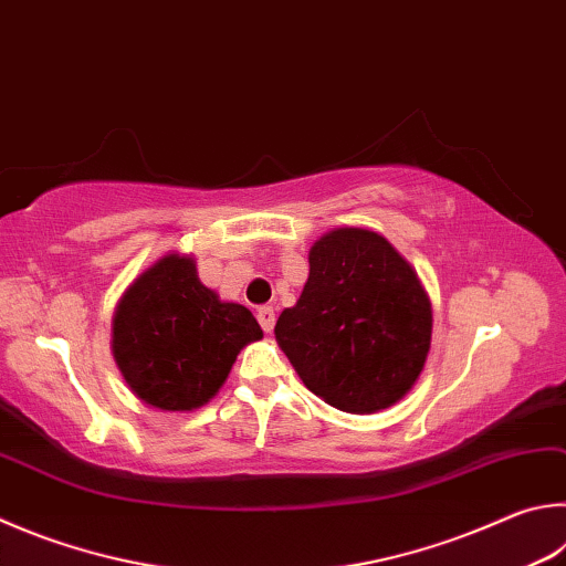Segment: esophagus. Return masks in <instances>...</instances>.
<instances>
[{"instance_id":"obj_1","label":"esophagus","mask_w":566,"mask_h":566,"mask_svg":"<svg viewBox=\"0 0 566 566\" xmlns=\"http://www.w3.org/2000/svg\"><path fill=\"white\" fill-rule=\"evenodd\" d=\"M256 322H260V326L264 328V332L270 334L272 328H274V310H272V306H262V310L256 312Z\"/></svg>"}]
</instances>
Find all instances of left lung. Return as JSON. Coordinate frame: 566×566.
Instances as JSON below:
<instances>
[{"mask_svg": "<svg viewBox=\"0 0 566 566\" xmlns=\"http://www.w3.org/2000/svg\"><path fill=\"white\" fill-rule=\"evenodd\" d=\"M430 300L384 234L336 228L310 250V280L274 336L314 396L344 413L403 398L426 366Z\"/></svg>", "mask_w": 566, "mask_h": 566, "instance_id": "obj_1", "label": "left lung"}]
</instances>
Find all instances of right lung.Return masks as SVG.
<instances>
[{"label":"right lung","instance_id":"right-lung-1","mask_svg":"<svg viewBox=\"0 0 566 566\" xmlns=\"http://www.w3.org/2000/svg\"><path fill=\"white\" fill-rule=\"evenodd\" d=\"M262 338L248 306L222 302L188 254H166L120 296L113 358L128 388L160 410H195L228 381L234 358Z\"/></svg>","mask_w":566,"mask_h":566}]
</instances>
